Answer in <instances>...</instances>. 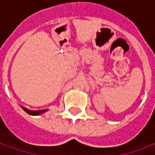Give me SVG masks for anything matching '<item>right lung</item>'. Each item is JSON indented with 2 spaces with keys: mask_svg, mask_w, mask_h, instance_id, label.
<instances>
[{
  "mask_svg": "<svg viewBox=\"0 0 155 155\" xmlns=\"http://www.w3.org/2000/svg\"><path fill=\"white\" fill-rule=\"evenodd\" d=\"M21 107L23 108V110H25L27 114L29 115H31V116H39V115H41V114H43V113H45V112H47L48 109H42V110H30V109H28L26 107H22L21 106Z\"/></svg>",
  "mask_w": 155,
  "mask_h": 155,
  "instance_id": "right-lung-1",
  "label": "right lung"
}]
</instances>
